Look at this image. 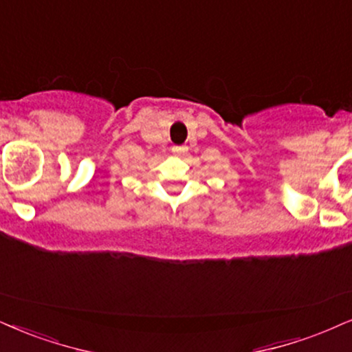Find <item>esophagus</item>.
Returning <instances> with one entry per match:
<instances>
[{
	"mask_svg": "<svg viewBox=\"0 0 352 352\" xmlns=\"http://www.w3.org/2000/svg\"><path fill=\"white\" fill-rule=\"evenodd\" d=\"M186 146H175V151H177V153H181V151H184Z\"/></svg>",
	"mask_w": 352,
	"mask_h": 352,
	"instance_id": "esophagus-1",
	"label": "esophagus"
}]
</instances>
